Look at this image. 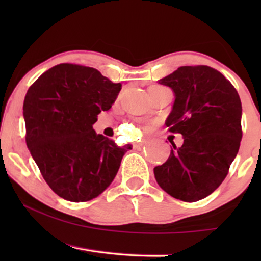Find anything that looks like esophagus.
<instances>
[{"instance_id": "1", "label": "esophagus", "mask_w": 261, "mask_h": 261, "mask_svg": "<svg viewBox=\"0 0 261 261\" xmlns=\"http://www.w3.org/2000/svg\"><path fill=\"white\" fill-rule=\"evenodd\" d=\"M142 146H144V141H139V142H137V144L134 145V147L135 148H140V147H142Z\"/></svg>"}]
</instances>
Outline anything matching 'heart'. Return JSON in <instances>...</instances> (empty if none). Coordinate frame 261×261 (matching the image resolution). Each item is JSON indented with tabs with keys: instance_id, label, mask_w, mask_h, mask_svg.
I'll list each match as a JSON object with an SVG mask.
<instances>
[{
	"instance_id": "b5f03b06",
	"label": "heart",
	"mask_w": 261,
	"mask_h": 261,
	"mask_svg": "<svg viewBox=\"0 0 261 261\" xmlns=\"http://www.w3.org/2000/svg\"><path fill=\"white\" fill-rule=\"evenodd\" d=\"M163 87H152L151 89H149V90H156V89H162Z\"/></svg>"
}]
</instances>
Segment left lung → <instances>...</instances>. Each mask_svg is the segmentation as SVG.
Returning a JSON list of instances; mask_svg holds the SVG:
<instances>
[{"mask_svg": "<svg viewBox=\"0 0 261 261\" xmlns=\"http://www.w3.org/2000/svg\"><path fill=\"white\" fill-rule=\"evenodd\" d=\"M159 84L172 89L174 102L165 124L184 142L154 167L156 183L172 197L196 202L213 194L226 178L242 138L238 91L219 71L180 66Z\"/></svg>", "mask_w": 261, "mask_h": 261, "instance_id": "8db88e82", "label": "left lung"}]
</instances>
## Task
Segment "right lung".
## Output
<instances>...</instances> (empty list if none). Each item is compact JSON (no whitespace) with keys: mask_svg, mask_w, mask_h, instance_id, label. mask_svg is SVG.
I'll use <instances>...</instances> for the list:
<instances>
[{"mask_svg":"<svg viewBox=\"0 0 261 261\" xmlns=\"http://www.w3.org/2000/svg\"><path fill=\"white\" fill-rule=\"evenodd\" d=\"M94 67L59 64L31 85L23 102L26 144L59 197L87 202L112 184L132 145L116 146L92 128L121 90Z\"/></svg>","mask_w":261,"mask_h":261,"instance_id":"obj_1","label":"right lung"}]
</instances>
